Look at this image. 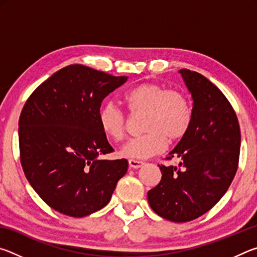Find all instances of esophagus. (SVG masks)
<instances>
[{"label": "esophagus", "mask_w": 257, "mask_h": 257, "mask_svg": "<svg viewBox=\"0 0 257 257\" xmlns=\"http://www.w3.org/2000/svg\"><path fill=\"white\" fill-rule=\"evenodd\" d=\"M128 163H129V167L133 169H139L144 165V162H143V161H138V160H134V159H130L128 161Z\"/></svg>", "instance_id": "1"}]
</instances>
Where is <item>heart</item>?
I'll return each mask as SVG.
<instances>
[{"label": "heart", "mask_w": 257, "mask_h": 257, "mask_svg": "<svg viewBox=\"0 0 257 257\" xmlns=\"http://www.w3.org/2000/svg\"><path fill=\"white\" fill-rule=\"evenodd\" d=\"M123 99L133 114H145L143 118L145 134L128 139L121 147V156L149 159L162 153L167 147V139L177 142L188 132L193 118L191 104L179 90L146 82L128 90ZM98 122L107 138L114 142L123 138L127 118L114 102H106L101 107Z\"/></svg>", "instance_id": "b5f03b06"}]
</instances>
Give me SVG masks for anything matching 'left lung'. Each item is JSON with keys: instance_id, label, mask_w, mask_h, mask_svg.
Segmentation results:
<instances>
[{"instance_id": "left-lung-1", "label": "left lung", "mask_w": 257, "mask_h": 257, "mask_svg": "<svg viewBox=\"0 0 257 257\" xmlns=\"http://www.w3.org/2000/svg\"><path fill=\"white\" fill-rule=\"evenodd\" d=\"M179 73L193 98L188 132L169 153L178 167L159 165L162 179L147 193L156 214L172 222H188L210 211L222 198L236 175L240 128L231 104L201 73Z\"/></svg>"}]
</instances>
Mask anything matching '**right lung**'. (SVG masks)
<instances>
[{"instance_id": "obj_1", "label": "right lung", "mask_w": 257, "mask_h": 257, "mask_svg": "<svg viewBox=\"0 0 257 257\" xmlns=\"http://www.w3.org/2000/svg\"><path fill=\"white\" fill-rule=\"evenodd\" d=\"M125 76L71 64L34 90L19 118L20 161L43 201L62 214L82 217L110 202L128 161L113 152L98 122L104 98Z\"/></svg>"}]
</instances>
